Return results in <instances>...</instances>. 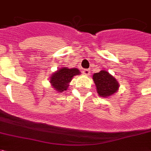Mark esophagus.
<instances>
[{
    "mask_svg": "<svg viewBox=\"0 0 151 151\" xmlns=\"http://www.w3.org/2000/svg\"><path fill=\"white\" fill-rule=\"evenodd\" d=\"M83 73L84 74H86V75H90V73H91V70L89 69H83Z\"/></svg>",
    "mask_w": 151,
    "mask_h": 151,
    "instance_id": "34e87169",
    "label": "esophagus"
}]
</instances>
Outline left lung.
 <instances>
[{"mask_svg":"<svg viewBox=\"0 0 151 151\" xmlns=\"http://www.w3.org/2000/svg\"><path fill=\"white\" fill-rule=\"evenodd\" d=\"M93 80L95 83L99 95L104 98L113 95L119 88V84L116 78L105 70L94 73Z\"/></svg>","mask_w":151,"mask_h":151,"instance_id":"obj_1","label":"left lung"}]
</instances>
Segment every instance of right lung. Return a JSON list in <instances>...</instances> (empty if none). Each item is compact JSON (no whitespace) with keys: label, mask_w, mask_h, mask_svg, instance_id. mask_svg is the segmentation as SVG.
Wrapping results in <instances>:
<instances>
[{"label":"right lung","mask_w":151,"mask_h":151,"mask_svg":"<svg viewBox=\"0 0 151 151\" xmlns=\"http://www.w3.org/2000/svg\"><path fill=\"white\" fill-rule=\"evenodd\" d=\"M79 73L80 72L78 69L75 68L68 69V68L64 67L53 73L51 77L50 82L52 83L53 88L56 89V91L62 92L64 91H67L69 83L71 82L73 77L78 75Z\"/></svg>","instance_id":"obj_1"}]
</instances>
